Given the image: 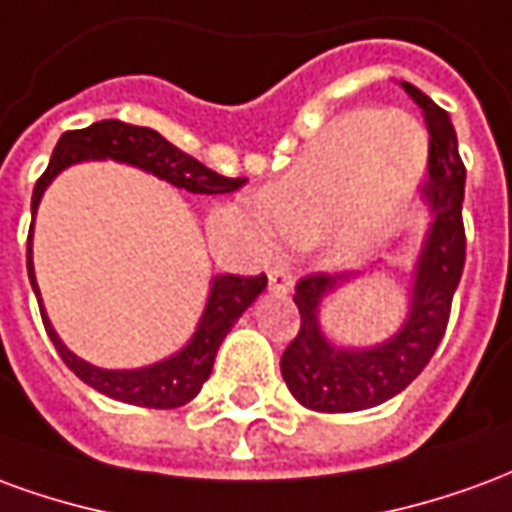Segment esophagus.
Listing matches in <instances>:
<instances>
[{
  "label": "esophagus",
  "instance_id": "obj_1",
  "mask_svg": "<svg viewBox=\"0 0 512 512\" xmlns=\"http://www.w3.org/2000/svg\"><path fill=\"white\" fill-rule=\"evenodd\" d=\"M268 288L274 290V293H290V290H293V274H290V268H271V271H268Z\"/></svg>",
  "mask_w": 512,
  "mask_h": 512
}]
</instances>
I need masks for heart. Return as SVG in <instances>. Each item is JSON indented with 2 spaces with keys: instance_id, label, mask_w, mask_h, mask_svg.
<instances>
[{
  "instance_id": "1",
  "label": "heart",
  "mask_w": 512,
  "mask_h": 512,
  "mask_svg": "<svg viewBox=\"0 0 512 512\" xmlns=\"http://www.w3.org/2000/svg\"><path fill=\"white\" fill-rule=\"evenodd\" d=\"M422 156V136L408 117L376 109L337 117L263 194L260 222L288 244H312L329 233L340 255H359L403 213Z\"/></svg>"
}]
</instances>
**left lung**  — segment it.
Returning <instances> with one entry per match:
<instances>
[{"label": "left lung", "mask_w": 512, "mask_h": 512, "mask_svg": "<svg viewBox=\"0 0 512 512\" xmlns=\"http://www.w3.org/2000/svg\"><path fill=\"white\" fill-rule=\"evenodd\" d=\"M408 98L422 109L428 126V178L422 183L433 213L428 241L414 274L411 312L406 326L384 345L348 351L323 337L318 307L351 274H307L296 282L299 334L282 354V378L290 395L312 411H362L403 392L436 354L450 321L452 296L466 263L463 233V183L466 167L458 153V136L450 115L414 84L400 82Z\"/></svg>", "instance_id": "obj_1"}]
</instances>
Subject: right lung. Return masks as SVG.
I'll list each match as a JSON object with an SVG mask.
<instances>
[{"label":"right lung","mask_w":512,"mask_h":512,"mask_svg":"<svg viewBox=\"0 0 512 512\" xmlns=\"http://www.w3.org/2000/svg\"><path fill=\"white\" fill-rule=\"evenodd\" d=\"M87 158L126 161V164H134L145 172H153L156 178L167 180L178 189L191 191V194H230L246 183V178H224L219 172H213L202 161L167 142L153 128L131 126L123 120H101V123H93L87 128L65 131L60 136V142L51 153L49 167L40 175L35 191H32V216L38 211L40 197H43V191L51 180L57 178L65 167H71L76 161H87ZM27 271L32 290L38 296L43 326H46L62 362L71 367L84 384L98 389L101 395L145 408H178L194 400L202 384L211 376L213 359H216V351H219L227 332L233 329V323L244 315L246 307L268 285L266 274H257V277L224 274V277H216L200 326L191 337V343L180 354L169 356L153 367H142V370H101V367L87 365L84 359L71 354L62 345L57 332L51 329L49 318L43 312L38 282H35V268H32V227H29L27 238Z\"/></svg>","instance_id":"right-lung-1"}]
</instances>
